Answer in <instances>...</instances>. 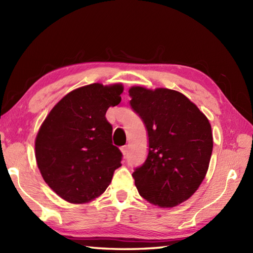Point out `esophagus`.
Returning a JSON list of instances; mask_svg holds the SVG:
<instances>
[{"instance_id":"1","label":"esophagus","mask_w":253,"mask_h":253,"mask_svg":"<svg viewBox=\"0 0 253 253\" xmlns=\"http://www.w3.org/2000/svg\"><path fill=\"white\" fill-rule=\"evenodd\" d=\"M121 151H122V153H123L124 157H126L127 153H128V147H127V146H124V147H122V148H121Z\"/></svg>"}]
</instances>
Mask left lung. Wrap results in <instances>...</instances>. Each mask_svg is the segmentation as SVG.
<instances>
[{
    "instance_id": "1",
    "label": "left lung",
    "mask_w": 253,
    "mask_h": 253,
    "mask_svg": "<svg viewBox=\"0 0 253 253\" xmlns=\"http://www.w3.org/2000/svg\"><path fill=\"white\" fill-rule=\"evenodd\" d=\"M130 106L146 125L149 153L132 173L142 198L162 208L189 199L207 175L213 150L211 125L178 91L129 89Z\"/></svg>"
}]
</instances>
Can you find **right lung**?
I'll return each instance as SVG.
<instances>
[{
    "label": "right lung",
    "instance_id": "obj_1",
    "mask_svg": "<svg viewBox=\"0 0 253 253\" xmlns=\"http://www.w3.org/2000/svg\"><path fill=\"white\" fill-rule=\"evenodd\" d=\"M122 84H91L73 90L53 107L36 138L40 173L56 195L71 203L98 198L122 165L105 113L120 104Z\"/></svg>",
    "mask_w": 253,
    "mask_h": 253
}]
</instances>
